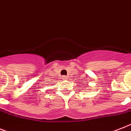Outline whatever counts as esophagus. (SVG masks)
<instances>
[{
  "label": "esophagus",
  "instance_id": "esophagus-1",
  "mask_svg": "<svg viewBox=\"0 0 131 131\" xmlns=\"http://www.w3.org/2000/svg\"><path fill=\"white\" fill-rule=\"evenodd\" d=\"M62 79H67V77L66 76H62Z\"/></svg>",
  "mask_w": 131,
  "mask_h": 131
}]
</instances>
